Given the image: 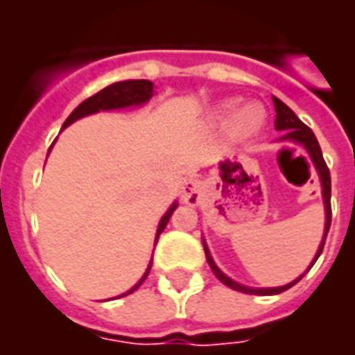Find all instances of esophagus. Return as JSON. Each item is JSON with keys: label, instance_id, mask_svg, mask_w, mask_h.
<instances>
[{"label": "esophagus", "instance_id": "esophagus-1", "mask_svg": "<svg viewBox=\"0 0 355 355\" xmlns=\"http://www.w3.org/2000/svg\"><path fill=\"white\" fill-rule=\"evenodd\" d=\"M202 193H205V184L200 182L199 178L191 177L182 184L180 195H182V200L186 205H199L200 199H202Z\"/></svg>", "mask_w": 355, "mask_h": 355}]
</instances>
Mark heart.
I'll return each mask as SVG.
<instances>
[{"mask_svg":"<svg viewBox=\"0 0 355 355\" xmlns=\"http://www.w3.org/2000/svg\"><path fill=\"white\" fill-rule=\"evenodd\" d=\"M234 107H236V101L221 103L216 110L217 118L227 119ZM265 119H267V112H265V107L261 103H243L228 119V132L236 139H247L254 136L258 130H261V127L265 125Z\"/></svg>","mask_w":355,"mask_h":355,"instance_id":"heart-1","label":"heart"}]
</instances>
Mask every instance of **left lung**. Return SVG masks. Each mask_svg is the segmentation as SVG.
Listing matches in <instances>:
<instances>
[{
	"label": "left lung",
	"instance_id": "obj_1",
	"mask_svg": "<svg viewBox=\"0 0 355 355\" xmlns=\"http://www.w3.org/2000/svg\"><path fill=\"white\" fill-rule=\"evenodd\" d=\"M272 103H275V110H276V119H275V128L276 130H280L284 132V136L280 138V141H291V144H298L300 147L306 149V153L309 155L311 162H313L315 169H317V175L320 178V186H322V202H324V214H326V221H324V234H322V241H320L319 248H317V254H315L313 261L311 265L308 267V270L313 267V263L317 261V258L320 256L322 252V248H324V241H326V236H328V230H330V223H331V206H330V199H331V180H330V169L326 166L324 158H322V150H320V145L315 138V134L311 132V128L308 125H304L298 116L293 112L291 108L287 107L286 103H282L278 97H272ZM202 245H205V254H206V259H208V263H210L211 270H214V275L219 278V280L228 286L230 289L234 291H239V293H247V295H278V293H284L287 291L289 287H293L297 284L304 275H300L297 280L289 282L286 286H280V287H248V286H243L239 282L232 280L230 276H227L223 272L219 267L216 265L214 258H211L210 254V248L206 245V241L202 239Z\"/></svg>",
	"mask_w": 355,
	"mask_h": 355
}]
</instances>
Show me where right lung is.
Listing matches in <instances>:
<instances>
[{"mask_svg":"<svg viewBox=\"0 0 355 355\" xmlns=\"http://www.w3.org/2000/svg\"><path fill=\"white\" fill-rule=\"evenodd\" d=\"M155 96V85L150 83V80H145V79H138V80H121V83H114V85L107 86V88H103L101 92H97L96 96L88 97L86 101H83L79 107L75 108L73 112L69 114V118L64 121L62 128H66L68 125L75 123L77 119L85 118V116H90V114H97L101 112V110H119V108H128V107H141L145 103L149 101L150 97ZM55 144V141H53ZM53 147V145H51ZM49 147V150H51ZM49 155V153H47ZM178 202L175 200L171 206H169V210L164 214V217L160 219L158 223V230H156V237H155V245L158 241V237L160 234L164 232V228L167 227V223H169V217L175 210H177ZM150 265H153V259L149 261V267L147 270L144 272V276L139 278V282L136 284L134 287H130L127 293H123L119 297L116 298H121V297H127L130 293H134L138 289L144 280L147 278L150 270Z\"/></svg>","mask_w":355,"mask_h":355,"instance_id":"add662e5","label":"right lung"}]
</instances>
